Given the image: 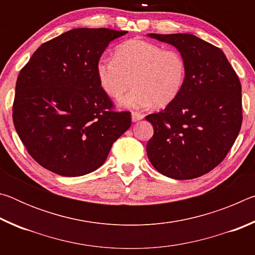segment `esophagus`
<instances>
[{
    "label": "esophagus",
    "mask_w": 255,
    "mask_h": 255,
    "mask_svg": "<svg viewBox=\"0 0 255 255\" xmlns=\"http://www.w3.org/2000/svg\"><path fill=\"white\" fill-rule=\"evenodd\" d=\"M141 119H144V115L139 114V112H132L131 114V120L133 123L139 122V120H141Z\"/></svg>",
    "instance_id": "1"
}]
</instances>
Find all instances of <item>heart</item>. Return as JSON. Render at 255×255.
I'll return each mask as SVG.
<instances>
[{"label": "heart", "mask_w": 255, "mask_h": 255, "mask_svg": "<svg viewBox=\"0 0 255 255\" xmlns=\"http://www.w3.org/2000/svg\"><path fill=\"white\" fill-rule=\"evenodd\" d=\"M97 75L103 91L115 100L124 96L132 80L133 88L120 105L140 110L154 103L166 106L179 96L187 79V63L179 50L131 39L116 48L115 57L98 60Z\"/></svg>", "instance_id": "b5f03b06"}]
</instances>
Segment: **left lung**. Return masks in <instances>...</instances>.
Listing matches in <instances>:
<instances>
[{"label": "left lung", "mask_w": 255, "mask_h": 255, "mask_svg": "<svg viewBox=\"0 0 255 255\" xmlns=\"http://www.w3.org/2000/svg\"><path fill=\"white\" fill-rule=\"evenodd\" d=\"M148 37L174 46L187 63V79L173 101L146 116L154 135L146 146L152 165L175 180L208 173L230 152L241 130L239 76L218 47L190 33Z\"/></svg>", "instance_id": "8db88e82"}]
</instances>
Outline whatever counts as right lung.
<instances>
[{
    "label": "right lung",
    "instance_id": "1",
    "mask_svg": "<svg viewBox=\"0 0 255 255\" xmlns=\"http://www.w3.org/2000/svg\"><path fill=\"white\" fill-rule=\"evenodd\" d=\"M128 31L72 29L42 44L20 71L13 124L31 157L63 176L96 171L130 127L101 88L97 63L109 42Z\"/></svg>",
    "mask_w": 255,
    "mask_h": 255
}]
</instances>
